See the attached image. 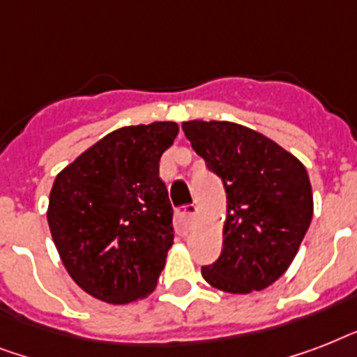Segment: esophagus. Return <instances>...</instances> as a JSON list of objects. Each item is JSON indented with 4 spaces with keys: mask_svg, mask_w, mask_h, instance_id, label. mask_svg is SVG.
Listing matches in <instances>:
<instances>
[{
    "mask_svg": "<svg viewBox=\"0 0 357 357\" xmlns=\"http://www.w3.org/2000/svg\"><path fill=\"white\" fill-rule=\"evenodd\" d=\"M196 213H198V207L195 204H190V206H185L183 209H179L176 213V228L181 235L189 234L190 226H192V220H195Z\"/></svg>",
    "mask_w": 357,
    "mask_h": 357,
    "instance_id": "obj_1",
    "label": "esophagus"
}]
</instances>
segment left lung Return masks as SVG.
<instances>
[{"label":"left lung","mask_w":357,"mask_h":357,"mask_svg":"<svg viewBox=\"0 0 357 357\" xmlns=\"http://www.w3.org/2000/svg\"><path fill=\"white\" fill-rule=\"evenodd\" d=\"M192 150L222 179V254L202 276L224 293L248 294L276 282L293 263L313 217V192L300 159L235 122L181 123Z\"/></svg>","instance_id":"left-lung-1"}]
</instances>
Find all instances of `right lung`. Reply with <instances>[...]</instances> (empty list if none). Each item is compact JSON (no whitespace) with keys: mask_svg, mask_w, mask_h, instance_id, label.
I'll return each mask as SVG.
<instances>
[{"mask_svg":"<svg viewBox=\"0 0 357 357\" xmlns=\"http://www.w3.org/2000/svg\"><path fill=\"white\" fill-rule=\"evenodd\" d=\"M176 122L114 129L57 174L47 224L64 268L86 294L122 305L155 289L174 243L159 159Z\"/></svg>","mask_w":357,"mask_h":357,"instance_id":"obj_1","label":"right lung"}]
</instances>
